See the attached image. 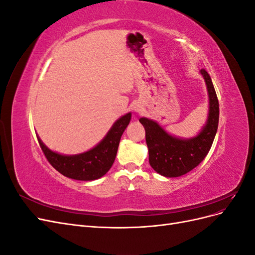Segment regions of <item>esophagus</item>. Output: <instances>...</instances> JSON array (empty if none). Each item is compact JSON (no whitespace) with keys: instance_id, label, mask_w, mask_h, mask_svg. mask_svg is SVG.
I'll list each match as a JSON object with an SVG mask.
<instances>
[{"instance_id":"1","label":"esophagus","mask_w":255,"mask_h":255,"mask_svg":"<svg viewBox=\"0 0 255 255\" xmlns=\"http://www.w3.org/2000/svg\"><path fill=\"white\" fill-rule=\"evenodd\" d=\"M134 111H135L136 113H140V112H142V106H141L140 104H135V106H134Z\"/></svg>"}]
</instances>
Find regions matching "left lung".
<instances>
[{
    "label": "left lung",
    "instance_id": "8db88e82",
    "mask_svg": "<svg viewBox=\"0 0 255 255\" xmlns=\"http://www.w3.org/2000/svg\"><path fill=\"white\" fill-rule=\"evenodd\" d=\"M205 80L210 112L205 127L191 139H180L166 133L155 121L140 118L145 129V141L149 149V163L157 173L167 177L181 176L196 168L210 152L219 122V102L210 74L201 69Z\"/></svg>",
    "mask_w": 255,
    "mask_h": 255
}]
</instances>
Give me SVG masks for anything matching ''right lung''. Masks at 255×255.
Here are the masks:
<instances>
[{
	"instance_id": "right-lung-1",
	"label": "right lung",
	"mask_w": 255,
	"mask_h": 255,
	"mask_svg": "<svg viewBox=\"0 0 255 255\" xmlns=\"http://www.w3.org/2000/svg\"><path fill=\"white\" fill-rule=\"evenodd\" d=\"M130 113L114 123L110 132L94 149L79 155H61L48 149L38 138L40 148L49 163L63 175L79 181L100 179L113 166L117 155L120 138L128 126Z\"/></svg>"
}]
</instances>
